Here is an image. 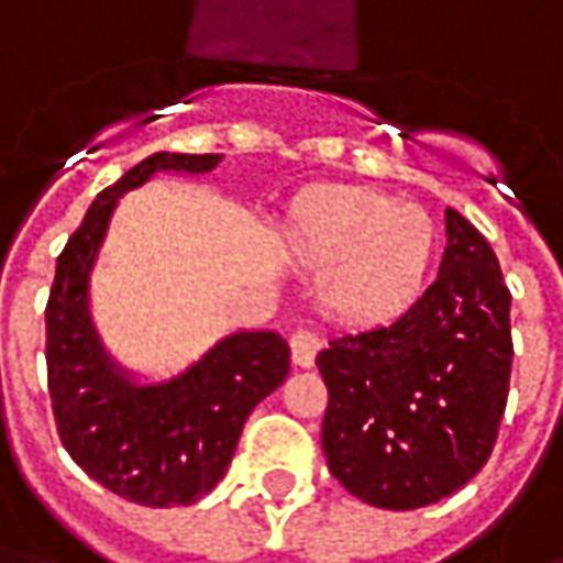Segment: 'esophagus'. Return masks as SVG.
<instances>
[{"label":"esophagus","instance_id":"1","mask_svg":"<svg viewBox=\"0 0 563 563\" xmlns=\"http://www.w3.org/2000/svg\"><path fill=\"white\" fill-rule=\"evenodd\" d=\"M289 346H292V362L298 367H313L317 362V353L322 350V338L313 334V331L307 329H298L289 338Z\"/></svg>","mask_w":563,"mask_h":563}]
</instances>
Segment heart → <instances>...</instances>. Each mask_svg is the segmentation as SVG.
Returning a JSON list of instances; mask_svg holds the SVG:
<instances>
[{
    "label": "heart",
    "instance_id": "obj_1",
    "mask_svg": "<svg viewBox=\"0 0 563 563\" xmlns=\"http://www.w3.org/2000/svg\"><path fill=\"white\" fill-rule=\"evenodd\" d=\"M295 253L322 268L319 298L346 325H383L419 301L434 258V222L413 201L325 184L292 205Z\"/></svg>",
    "mask_w": 563,
    "mask_h": 563
}]
</instances>
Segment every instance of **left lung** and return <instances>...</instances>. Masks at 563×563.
I'll list each match as a JSON object with an SVG mask.
<instances>
[{"instance_id": "obj_1", "label": "left lung", "mask_w": 563, "mask_h": 563, "mask_svg": "<svg viewBox=\"0 0 563 563\" xmlns=\"http://www.w3.org/2000/svg\"><path fill=\"white\" fill-rule=\"evenodd\" d=\"M509 301L495 250L446 208V250L422 298L317 355L329 386L322 449L350 495L419 509L483 471L507 407Z\"/></svg>"}]
</instances>
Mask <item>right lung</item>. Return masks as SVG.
Masks as SVG:
<instances>
[{
	"label": "right lung",
	"mask_w": 563,
	"mask_h": 563,
	"mask_svg": "<svg viewBox=\"0 0 563 563\" xmlns=\"http://www.w3.org/2000/svg\"><path fill=\"white\" fill-rule=\"evenodd\" d=\"M220 153H153L92 201L56 258L47 301V389L68 455L141 507L196 504L225 476L246 416L289 374L277 331H232L180 374L144 383L104 350L90 274L117 201L153 174H208Z\"/></svg>",
	"instance_id": "right-lung-1"
}]
</instances>
